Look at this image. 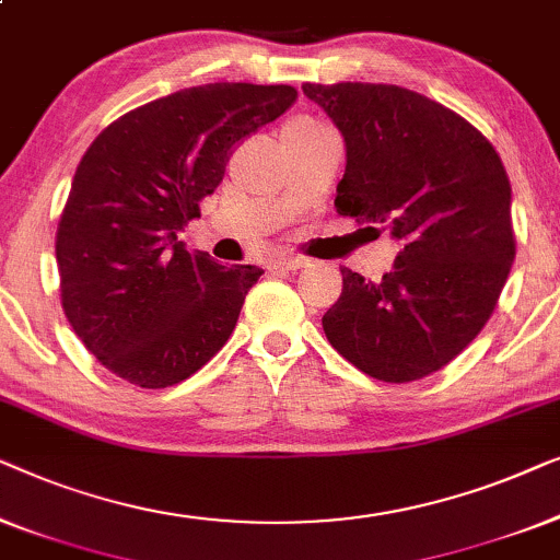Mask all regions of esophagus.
I'll list each match as a JSON object with an SVG mask.
<instances>
[{
    "mask_svg": "<svg viewBox=\"0 0 560 560\" xmlns=\"http://www.w3.org/2000/svg\"><path fill=\"white\" fill-rule=\"evenodd\" d=\"M304 266H306V258L302 256H283L269 261L271 271H296V269H304Z\"/></svg>",
    "mask_w": 560,
    "mask_h": 560,
    "instance_id": "1",
    "label": "esophagus"
}]
</instances>
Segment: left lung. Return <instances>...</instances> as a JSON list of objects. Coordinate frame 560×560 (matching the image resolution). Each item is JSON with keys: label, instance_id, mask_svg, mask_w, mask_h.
<instances>
[{"label": "left lung", "instance_id": "obj_1", "mask_svg": "<svg viewBox=\"0 0 560 560\" xmlns=\"http://www.w3.org/2000/svg\"><path fill=\"white\" fill-rule=\"evenodd\" d=\"M342 131L348 164L335 208L400 243L381 281L342 269L322 327L383 383L421 381L487 325L515 261L508 172L467 119L385 83H304Z\"/></svg>", "mask_w": 560, "mask_h": 560}]
</instances>
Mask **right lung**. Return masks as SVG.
<instances>
[{
	"instance_id": "1",
	"label": "right lung",
	"mask_w": 560,
	"mask_h": 560,
	"mask_svg": "<svg viewBox=\"0 0 560 560\" xmlns=\"http://www.w3.org/2000/svg\"><path fill=\"white\" fill-rule=\"evenodd\" d=\"M294 101L291 85H195L124 114L83 154L55 235L60 302L126 383H183L231 337L261 269L190 254L177 233L223 183L233 147Z\"/></svg>"
}]
</instances>
